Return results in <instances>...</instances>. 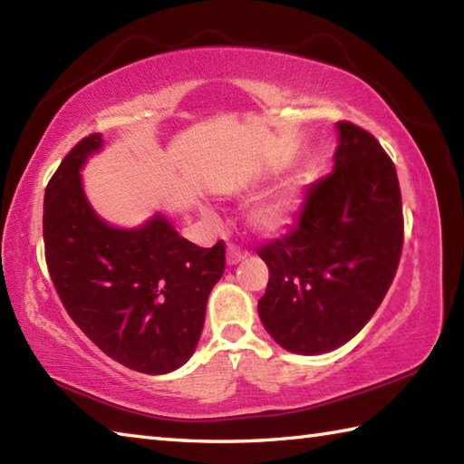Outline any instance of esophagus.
I'll return each instance as SVG.
<instances>
[{
  "label": "esophagus",
  "instance_id": "34e87169",
  "mask_svg": "<svg viewBox=\"0 0 464 464\" xmlns=\"http://www.w3.org/2000/svg\"><path fill=\"white\" fill-rule=\"evenodd\" d=\"M247 254H249L247 249H241V247L235 246V243H229V247H227V264H229V266L239 264L243 257H247Z\"/></svg>",
  "mask_w": 464,
  "mask_h": 464
}]
</instances>
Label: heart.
Returning a JSON list of instances; mask_svg holds the SVG:
<instances>
[{
    "label": "heart",
    "instance_id": "heart-1",
    "mask_svg": "<svg viewBox=\"0 0 464 464\" xmlns=\"http://www.w3.org/2000/svg\"><path fill=\"white\" fill-rule=\"evenodd\" d=\"M296 210H298V190L296 187H288L251 210L249 221L259 233L274 235L292 225Z\"/></svg>",
    "mask_w": 464,
    "mask_h": 464
}]
</instances>
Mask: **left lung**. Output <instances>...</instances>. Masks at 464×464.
<instances>
[{
    "instance_id": "1",
    "label": "left lung",
    "mask_w": 464,
    "mask_h": 464,
    "mask_svg": "<svg viewBox=\"0 0 464 464\" xmlns=\"http://www.w3.org/2000/svg\"><path fill=\"white\" fill-rule=\"evenodd\" d=\"M334 170L310 184L296 225L257 256L269 280L257 302L280 347L320 355L351 341L382 304L403 247L398 172L373 133L339 121Z\"/></svg>"
}]
</instances>
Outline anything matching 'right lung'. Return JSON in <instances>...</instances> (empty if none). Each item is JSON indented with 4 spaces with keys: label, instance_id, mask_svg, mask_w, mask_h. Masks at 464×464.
Listing matches in <instances>:
<instances>
[{
    "label": "right lung",
    "instance_id": "1",
    "mask_svg": "<svg viewBox=\"0 0 464 464\" xmlns=\"http://www.w3.org/2000/svg\"><path fill=\"white\" fill-rule=\"evenodd\" d=\"M101 148L82 138L44 192V256L66 313L117 363L170 373L195 353L207 300L225 272V243L210 249L180 237L162 217L115 229L92 213L79 170Z\"/></svg>",
    "mask_w": 464,
    "mask_h": 464
}]
</instances>
